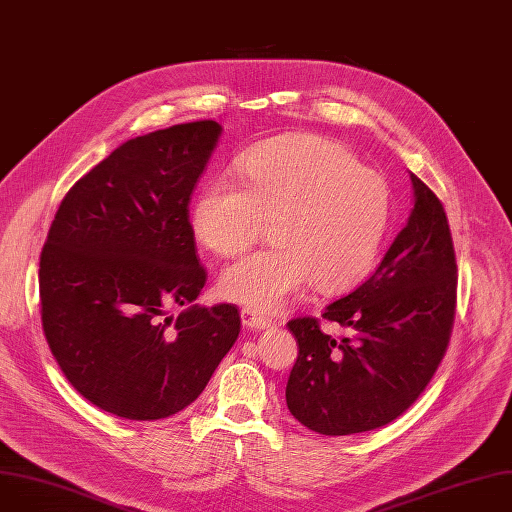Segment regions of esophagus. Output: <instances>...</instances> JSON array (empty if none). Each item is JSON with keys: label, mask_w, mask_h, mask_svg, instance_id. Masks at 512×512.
Returning a JSON list of instances; mask_svg holds the SVG:
<instances>
[{"label": "esophagus", "mask_w": 512, "mask_h": 512, "mask_svg": "<svg viewBox=\"0 0 512 512\" xmlns=\"http://www.w3.org/2000/svg\"><path fill=\"white\" fill-rule=\"evenodd\" d=\"M241 321H243V325L249 327V329H265V327L271 325V321H269L267 317L255 313L253 309H243V311H241Z\"/></svg>", "instance_id": "obj_1"}]
</instances>
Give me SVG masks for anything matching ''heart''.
Instances as JSON below:
<instances>
[{
	"label": "heart",
	"mask_w": 512,
	"mask_h": 512,
	"mask_svg": "<svg viewBox=\"0 0 512 512\" xmlns=\"http://www.w3.org/2000/svg\"><path fill=\"white\" fill-rule=\"evenodd\" d=\"M237 179L207 183L193 205L197 239L221 257L245 251L269 221L271 247L229 265L221 293L253 311H275L309 281L344 293L372 267L386 237V181L342 144L289 134L245 152Z\"/></svg>",
	"instance_id": "1"
}]
</instances>
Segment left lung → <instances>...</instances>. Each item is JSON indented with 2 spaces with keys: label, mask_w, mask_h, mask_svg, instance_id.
<instances>
[{
  "label": "left lung",
  "mask_w": 512,
  "mask_h": 512,
  "mask_svg": "<svg viewBox=\"0 0 512 512\" xmlns=\"http://www.w3.org/2000/svg\"><path fill=\"white\" fill-rule=\"evenodd\" d=\"M414 209L378 269L331 301L323 319L346 333H323L317 317H293L299 354L287 408L303 426L348 436L390 424L424 392L454 325L458 267L440 199L416 175Z\"/></svg>",
  "instance_id": "8db88e82"
}]
</instances>
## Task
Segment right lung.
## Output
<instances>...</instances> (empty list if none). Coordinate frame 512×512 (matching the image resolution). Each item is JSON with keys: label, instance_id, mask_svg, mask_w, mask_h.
<instances>
[{"label": "right lung", "instance_id": "right-lung-1", "mask_svg": "<svg viewBox=\"0 0 512 512\" xmlns=\"http://www.w3.org/2000/svg\"><path fill=\"white\" fill-rule=\"evenodd\" d=\"M221 136L215 120L118 146L62 199L40 255L46 342L68 382L126 420L168 418L237 342L239 309L191 305L207 281L189 203Z\"/></svg>", "mask_w": 512, "mask_h": 512}]
</instances>
